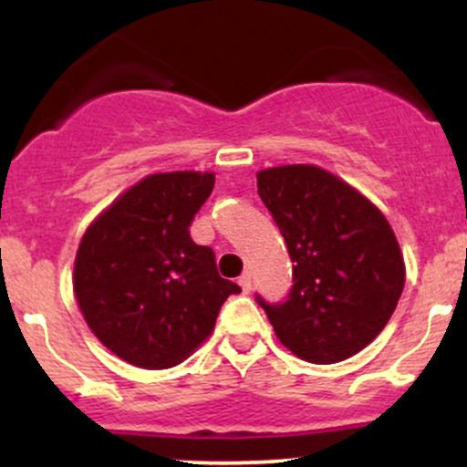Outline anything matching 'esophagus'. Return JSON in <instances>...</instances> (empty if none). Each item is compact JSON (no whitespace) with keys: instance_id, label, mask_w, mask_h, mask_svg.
Wrapping results in <instances>:
<instances>
[{"instance_id":"obj_1","label":"esophagus","mask_w":467,"mask_h":467,"mask_svg":"<svg viewBox=\"0 0 467 467\" xmlns=\"http://www.w3.org/2000/svg\"><path fill=\"white\" fill-rule=\"evenodd\" d=\"M239 285H241V289H244V292H250V289H252V275H250V272H244V275L239 276Z\"/></svg>"}]
</instances>
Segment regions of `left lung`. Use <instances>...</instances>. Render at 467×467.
Masks as SVG:
<instances>
[{
    "label": "left lung",
    "instance_id": "8db88e82",
    "mask_svg": "<svg viewBox=\"0 0 467 467\" xmlns=\"http://www.w3.org/2000/svg\"><path fill=\"white\" fill-rule=\"evenodd\" d=\"M256 191L294 264L285 301L256 296L276 337L314 364L356 356L387 327L404 289V256L387 217L314 164L259 171Z\"/></svg>",
    "mask_w": 467,
    "mask_h": 467
}]
</instances>
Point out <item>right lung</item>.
I'll return each mask as SVG.
<instances>
[{
	"label": "right lung",
	"instance_id": "obj_1",
	"mask_svg": "<svg viewBox=\"0 0 467 467\" xmlns=\"http://www.w3.org/2000/svg\"><path fill=\"white\" fill-rule=\"evenodd\" d=\"M215 175L155 173L94 219L80 239L74 294L100 342L140 368L184 362L211 336L237 283L219 276L215 252L189 226Z\"/></svg>",
	"mask_w": 467,
	"mask_h": 467
}]
</instances>
